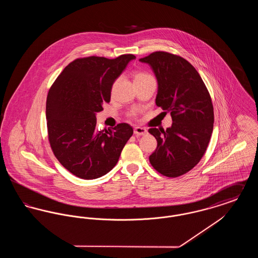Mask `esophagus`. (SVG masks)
Instances as JSON below:
<instances>
[{"label":"esophagus","instance_id":"obj_1","mask_svg":"<svg viewBox=\"0 0 258 258\" xmlns=\"http://www.w3.org/2000/svg\"><path fill=\"white\" fill-rule=\"evenodd\" d=\"M147 134V130L145 127H141V126H136L135 127V135H144Z\"/></svg>","mask_w":258,"mask_h":258}]
</instances>
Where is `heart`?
Instances as JSON below:
<instances>
[{
    "label": "heart",
    "mask_w": 258,
    "mask_h": 258,
    "mask_svg": "<svg viewBox=\"0 0 258 258\" xmlns=\"http://www.w3.org/2000/svg\"><path fill=\"white\" fill-rule=\"evenodd\" d=\"M148 77H151V75H150V74H146V73L138 72V73H136V74H135V81H137V80H141V79H145V78H148ZM130 115L134 117V116L136 115V113H135V111H133V112H131V113H130Z\"/></svg>",
    "instance_id": "heart-1"
}]
</instances>
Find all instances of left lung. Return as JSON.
I'll return each mask as SVG.
<instances>
[{
    "mask_svg": "<svg viewBox=\"0 0 258 258\" xmlns=\"http://www.w3.org/2000/svg\"><path fill=\"white\" fill-rule=\"evenodd\" d=\"M139 61L152 68L158 80L156 104L165 114L170 112L173 122L166 131L149 130L158 141L149 160L163 176L179 177L197 165L208 147L214 127L212 99L201 76L184 58L158 51Z\"/></svg>",
    "mask_w": 258,
    "mask_h": 258,
    "instance_id": "1",
    "label": "left lung"
}]
</instances>
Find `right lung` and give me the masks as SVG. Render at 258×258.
I'll return each mask as SVG.
<instances>
[{
    "label": "right lung",
    "mask_w": 258,
    "mask_h": 258,
    "mask_svg": "<svg viewBox=\"0 0 258 258\" xmlns=\"http://www.w3.org/2000/svg\"><path fill=\"white\" fill-rule=\"evenodd\" d=\"M135 59L133 54L116 59H76L50 88L46 100L50 146L61 165L76 177L92 180L110 171L134 134L125 123L98 131L96 114L110 101L113 83Z\"/></svg>",
    "instance_id": "1"
}]
</instances>
